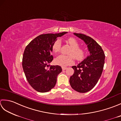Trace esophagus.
Wrapping results in <instances>:
<instances>
[{
    "label": "esophagus",
    "instance_id": "1",
    "mask_svg": "<svg viewBox=\"0 0 121 121\" xmlns=\"http://www.w3.org/2000/svg\"><path fill=\"white\" fill-rule=\"evenodd\" d=\"M62 70H65L66 69H67V68L65 67V66H62Z\"/></svg>",
    "mask_w": 121,
    "mask_h": 121
}]
</instances>
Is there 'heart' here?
I'll use <instances>...</instances> for the list:
<instances>
[{
    "instance_id": "b5f03b06",
    "label": "heart",
    "mask_w": 121,
    "mask_h": 121,
    "mask_svg": "<svg viewBox=\"0 0 121 121\" xmlns=\"http://www.w3.org/2000/svg\"><path fill=\"white\" fill-rule=\"evenodd\" d=\"M71 48L69 52V56L60 55L55 59L56 65L65 66L73 65L74 62V58L77 61H82L86 57V51L85 49L79 46V43L76 38L74 37L69 38L66 40ZM61 42L60 39H57L54 42L52 49L54 52L59 53L61 50Z\"/></svg>"
}]
</instances>
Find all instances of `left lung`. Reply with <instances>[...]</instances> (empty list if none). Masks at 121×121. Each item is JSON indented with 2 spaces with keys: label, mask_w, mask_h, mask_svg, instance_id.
Returning a JSON list of instances; mask_svg holds the SVG:
<instances>
[{
  "label": "left lung",
  "mask_w": 121,
  "mask_h": 121,
  "mask_svg": "<svg viewBox=\"0 0 121 121\" xmlns=\"http://www.w3.org/2000/svg\"><path fill=\"white\" fill-rule=\"evenodd\" d=\"M87 45L90 55L77 65L73 66L74 74L70 78L71 86L75 91L84 93L97 84L104 69L105 55L101 46L89 36L74 33Z\"/></svg>",
  "instance_id": "obj_1"
}]
</instances>
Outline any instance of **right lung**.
<instances>
[{
	"label": "right lung",
	"mask_w": 121,
	"mask_h": 121,
	"mask_svg": "<svg viewBox=\"0 0 121 121\" xmlns=\"http://www.w3.org/2000/svg\"><path fill=\"white\" fill-rule=\"evenodd\" d=\"M66 32L41 34L32 40L25 48L22 58V67L26 79L35 91L48 92L55 87L62 68L59 65H48L53 57L52 46L58 37ZM46 66L49 68H47Z\"/></svg>",
	"instance_id": "1"
}]
</instances>
